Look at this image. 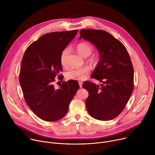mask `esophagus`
Segmentation results:
<instances>
[{
  "instance_id": "esophagus-1",
  "label": "esophagus",
  "mask_w": 155,
  "mask_h": 155,
  "mask_svg": "<svg viewBox=\"0 0 155 155\" xmlns=\"http://www.w3.org/2000/svg\"><path fill=\"white\" fill-rule=\"evenodd\" d=\"M78 84H79V86L80 87H82V84H83V83L81 81H78Z\"/></svg>"
}]
</instances>
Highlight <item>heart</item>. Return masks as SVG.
<instances>
[{"instance_id": "1", "label": "heart", "mask_w": 155, "mask_h": 155, "mask_svg": "<svg viewBox=\"0 0 155 155\" xmlns=\"http://www.w3.org/2000/svg\"><path fill=\"white\" fill-rule=\"evenodd\" d=\"M76 48L82 56L87 58V62L90 64H94L96 62V58L94 56H90L93 51V47L86 42H81L78 43L76 47ZM69 50L68 48H64L61 53L60 55V62L62 66L67 65V56L69 54ZM90 69L87 66H84V67L80 68H72L69 69L65 73V77L68 80H83L86 78L87 74L90 73Z\"/></svg>"}]
</instances>
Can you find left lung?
<instances>
[{
    "instance_id": "left-lung-1",
    "label": "left lung",
    "mask_w": 155,
    "mask_h": 155,
    "mask_svg": "<svg viewBox=\"0 0 155 155\" xmlns=\"http://www.w3.org/2000/svg\"><path fill=\"white\" fill-rule=\"evenodd\" d=\"M80 39L91 42L97 48L100 60L91 77L103 84L101 87L86 81L83 84L89 95L86 107L89 114L102 121L118 117L125 108L134 88V69L123 44L108 32L81 29Z\"/></svg>"
}]
</instances>
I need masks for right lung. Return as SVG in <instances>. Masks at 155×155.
<instances>
[{"label": "right lung", "mask_w": 155, "mask_h": 155, "mask_svg": "<svg viewBox=\"0 0 155 155\" xmlns=\"http://www.w3.org/2000/svg\"><path fill=\"white\" fill-rule=\"evenodd\" d=\"M78 30L44 34L27 48L22 59L19 83L25 100L32 111L46 121H55L67 114L80 86L75 80L64 81L55 89L57 77L63 80L61 51L75 37Z\"/></svg>", "instance_id": "right-lung-1"}]
</instances>
